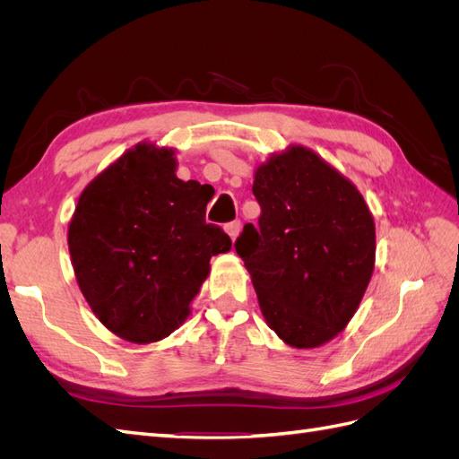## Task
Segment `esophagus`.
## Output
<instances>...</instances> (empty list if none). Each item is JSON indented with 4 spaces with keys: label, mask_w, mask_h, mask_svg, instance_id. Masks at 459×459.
Masks as SVG:
<instances>
[{
    "label": "esophagus",
    "mask_w": 459,
    "mask_h": 459,
    "mask_svg": "<svg viewBox=\"0 0 459 459\" xmlns=\"http://www.w3.org/2000/svg\"><path fill=\"white\" fill-rule=\"evenodd\" d=\"M226 231H228V235L231 238V241H235V239H238L239 231H241V221L239 220L230 221V224H226Z\"/></svg>",
    "instance_id": "1"
}]
</instances>
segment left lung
Here are the masks:
<instances>
[{
    "label": "left lung",
    "mask_w": 459,
    "mask_h": 459,
    "mask_svg": "<svg viewBox=\"0 0 459 459\" xmlns=\"http://www.w3.org/2000/svg\"><path fill=\"white\" fill-rule=\"evenodd\" d=\"M253 193L262 214L235 251L270 329L295 349H316L339 335L366 293L373 216L356 186L302 145L260 164Z\"/></svg>",
    "instance_id": "1"
}]
</instances>
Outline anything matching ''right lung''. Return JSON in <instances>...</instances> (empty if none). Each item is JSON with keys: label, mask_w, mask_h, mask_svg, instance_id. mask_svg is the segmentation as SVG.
<instances>
[{"label": "right lung", "mask_w": 459, "mask_h": 459, "mask_svg": "<svg viewBox=\"0 0 459 459\" xmlns=\"http://www.w3.org/2000/svg\"><path fill=\"white\" fill-rule=\"evenodd\" d=\"M176 166L174 149L137 143L91 179L68 224L82 295L108 331L137 344L186 322L208 262L231 248L204 220L211 186L184 182Z\"/></svg>", "instance_id": "obj_1"}]
</instances>
